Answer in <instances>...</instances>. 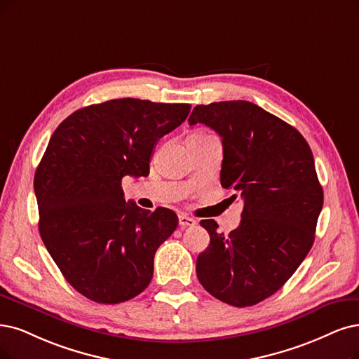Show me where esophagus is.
Returning <instances> with one entry per match:
<instances>
[{"mask_svg":"<svg viewBox=\"0 0 359 359\" xmlns=\"http://www.w3.org/2000/svg\"><path fill=\"white\" fill-rule=\"evenodd\" d=\"M179 224H180V228H189V226H195L196 220L187 216V215H180L179 216Z\"/></svg>","mask_w":359,"mask_h":359,"instance_id":"1","label":"esophagus"}]
</instances>
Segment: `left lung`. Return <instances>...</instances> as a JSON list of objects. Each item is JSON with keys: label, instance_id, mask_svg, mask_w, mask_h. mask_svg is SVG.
<instances>
[{"label": "left lung", "instance_id": "1", "mask_svg": "<svg viewBox=\"0 0 359 359\" xmlns=\"http://www.w3.org/2000/svg\"><path fill=\"white\" fill-rule=\"evenodd\" d=\"M198 123L222 137L220 183L244 208L229 235L201 220L210 245L196 259V276L216 299L253 306L290 280L313 244L324 203L313 155L294 127L247 100L198 104L189 126Z\"/></svg>", "mask_w": 359, "mask_h": 359}]
</instances>
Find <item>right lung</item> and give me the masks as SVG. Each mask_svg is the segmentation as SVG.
<instances>
[{"label":"right lung","mask_w":359,"mask_h":359,"mask_svg":"<svg viewBox=\"0 0 359 359\" xmlns=\"http://www.w3.org/2000/svg\"><path fill=\"white\" fill-rule=\"evenodd\" d=\"M188 103L114 99L71 114L53 133L34 189L39 235L78 293L115 304L140 294L175 211L126 203L121 180L149 175L156 142L179 127Z\"/></svg>","instance_id":"right-lung-1"}]
</instances>
